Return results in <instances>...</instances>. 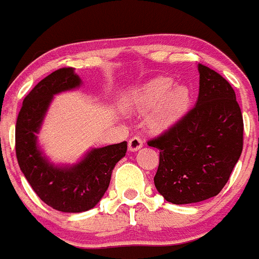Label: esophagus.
I'll return each mask as SVG.
<instances>
[{
  "mask_svg": "<svg viewBox=\"0 0 259 259\" xmlns=\"http://www.w3.org/2000/svg\"><path fill=\"white\" fill-rule=\"evenodd\" d=\"M127 145H129V150H132V152H135V150L140 149V148L143 147L142 138L133 137L132 139L129 140V143H127Z\"/></svg>",
  "mask_w": 259,
  "mask_h": 259,
  "instance_id": "esophagus-1",
  "label": "esophagus"
}]
</instances>
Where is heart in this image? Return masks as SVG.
<instances>
[{"label":"heart","mask_w":259,"mask_h":259,"mask_svg":"<svg viewBox=\"0 0 259 259\" xmlns=\"http://www.w3.org/2000/svg\"><path fill=\"white\" fill-rule=\"evenodd\" d=\"M157 105L152 117L153 125L168 126L187 112L191 105L190 90L186 86H175L172 78L159 77L134 92L133 106L138 111H148Z\"/></svg>","instance_id":"1"}]
</instances>
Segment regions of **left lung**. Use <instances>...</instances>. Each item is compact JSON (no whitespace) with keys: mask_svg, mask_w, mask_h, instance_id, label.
<instances>
[{"mask_svg":"<svg viewBox=\"0 0 259 259\" xmlns=\"http://www.w3.org/2000/svg\"><path fill=\"white\" fill-rule=\"evenodd\" d=\"M196 105L176 124L148 140L159 149L154 176L158 192L176 205L217 196L243 149V116L229 82L199 64Z\"/></svg>","mask_w":259,"mask_h":259,"instance_id":"1","label":"left lung"}]
</instances>
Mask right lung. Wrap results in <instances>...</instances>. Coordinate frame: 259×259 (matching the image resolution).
<instances>
[{"label": "right lung", "instance_id": "add662e5", "mask_svg": "<svg viewBox=\"0 0 259 259\" xmlns=\"http://www.w3.org/2000/svg\"><path fill=\"white\" fill-rule=\"evenodd\" d=\"M79 86L81 79L72 67L50 73L24 99L15 129L20 169L37 196L63 212H82L96 206L109 187L115 164L127 149L126 142L95 148L71 167H57L42 155L36 134L53 96Z\"/></svg>", "mask_w": 259, "mask_h": 259}]
</instances>
